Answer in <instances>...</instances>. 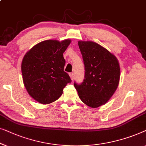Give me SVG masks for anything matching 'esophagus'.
I'll return each mask as SVG.
<instances>
[{"instance_id": "1", "label": "esophagus", "mask_w": 146, "mask_h": 146, "mask_svg": "<svg viewBox=\"0 0 146 146\" xmlns=\"http://www.w3.org/2000/svg\"><path fill=\"white\" fill-rule=\"evenodd\" d=\"M69 76H70V78H71V79L72 80H73V78H74V77H73V73H69Z\"/></svg>"}]
</instances>
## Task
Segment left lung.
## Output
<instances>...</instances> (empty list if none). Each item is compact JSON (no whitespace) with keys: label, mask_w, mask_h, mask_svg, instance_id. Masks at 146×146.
Listing matches in <instances>:
<instances>
[{"label":"left lung","mask_w":146,"mask_h":146,"mask_svg":"<svg viewBox=\"0 0 146 146\" xmlns=\"http://www.w3.org/2000/svg\"><path fill=\"white\" fill-rule=\"evenodd\" d=\"M85 65V79L74 86L82 102L91 108L106 103L118 87L120 65L115 55L93 42L79 41Z\"/></svg>","instance_id":"8db88e82"}]
</instances>
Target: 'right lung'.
Wrapping results in <instances>:
<instances>
[{"label":"right lung","instance_id":"1","mask_svg":"<svg viewBox=\"0 0 146 146\" xmlns=\"http://www.w3.org/2000/svg\"><path fill=\"white\" fill-rule=\"evenodd\" d=\"M70 43L71 40L43 41L24 56L21 65L24 85L28 94L41 104L58 99L67 84L71 82L64 71L63 55Z\"/></svg>","mask_w":146,"mask_h":146}]
</instances>
